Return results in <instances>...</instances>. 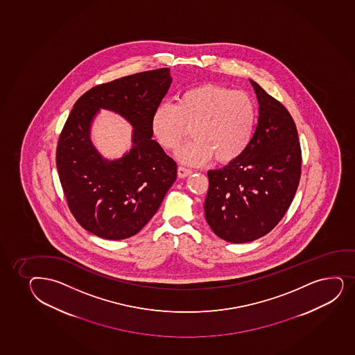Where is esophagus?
Wrapping results in <instances>:
<instances>
[{
    "label": "esophagus",
    "mask_w": 355,
    "mask_h": 355,
    "mask_svg": "<svg viewBox=\"0 0 355 355\" xmlns=\"http://www.w3.org/2000/svg\"><path fill=\"white\" fill-rule=\"evenodd\" d=\"M192 173V171L189 169V168L184 167V166H179L178 168V175L180 178H186V176L189 175Z\"/></svg>",
    "instance_id": "34e87169"
}]
</instances>
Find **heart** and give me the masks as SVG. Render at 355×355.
<instances>
[{
	"mask_svg": "<svg viewBox=\"0 0 355 355\" xmlns=\"http://www.w3.org/2000/svg\"><path fill=\"white\" fill-rule=\"evenodd\" d=\"M257 104L249 94L205 84L180 94L176 104L163 102L151 116V132L164 150H175L189 134L194 139L178 151L181 162L202 164L239 159L257 127Z\"/></svg>",
	"mask_w": 355,
	"mask_h": 355,
	"instance_id": "b5f03b06",
	"label": "heart"
}]
</instances>
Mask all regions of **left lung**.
I'll use <instances>...</instances> for the list:
<instances>
[{"instance_id": "left-lung-1", "label": "left lung", "mask_w": 355, "mask_h": 355, "mask_svg": "<svg viewBox=\"0 0 355 355\" xmlns=\"http://www.w3.org/2000/svg\"><path fill=\"white\" fill-rule=\"evenodd\" d=\"M250 82L259 103L252 141L239 159L208 171L204 206L213 232L236 244L256 241L282 220L301 178V144L291 114Z\"/></svg>"}]
</instances>
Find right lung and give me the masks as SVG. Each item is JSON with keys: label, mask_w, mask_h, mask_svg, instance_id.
Returning <instances> with one entry per match:
<instances>
[{"label": "right lung", "mask_w": 355, "mask_h": 355, "mask_svg": "<svg viewBox=\"0 0 355 355\" xmlns=\"http://www.w3.org/2000/svg\"><path fill=\"white\" fill-rule=\"evenodd\" d=\"M171 84L169 69L131 74L83 94L62 128L58 174L69 211L86 231L119 241L139 233L176 180V163L151 139L150 121ZM99 108L114 110L135 127L133 148L119 160L98 155L89 139Z\"/></svg>", "instance_id": "obj_1"}]
</instances>
